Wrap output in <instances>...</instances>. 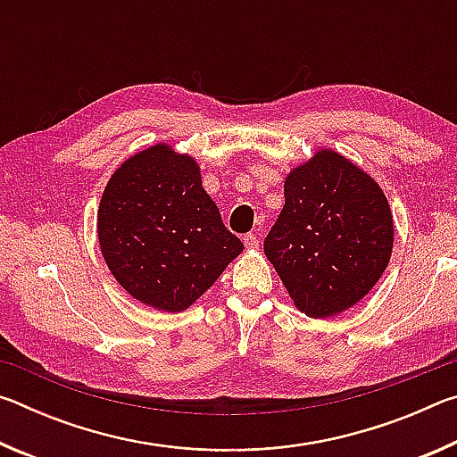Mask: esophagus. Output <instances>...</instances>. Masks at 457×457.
Returning a JSON list of instances; mask_svg holds the SVG:
<instances>
[{
  "mask_svg": "<svg viewBox=\"0 0 457 457\" xmlns=\"http://www.w3.org/2000/svg\"><path fill=\"white\" fill-rule=\"evenodd\" d=\"M244 244H245L247 250H258L260 239H258L256 234H247V236H244Z\"/></svg>",
  "mask_w": 457,
  "mask_h": 457,
  "instance_id": "obj_1",
  "label": "esophagus"
}]
</instances>
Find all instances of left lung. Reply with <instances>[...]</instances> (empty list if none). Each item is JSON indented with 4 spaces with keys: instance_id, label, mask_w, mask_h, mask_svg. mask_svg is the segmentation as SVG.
I'll return each instance as SVG.
<instances>
[{
    "instance_id": "obj_1",
    "label": "left lung",
    "mask_w": 457,
    "mask_h": 457,
    "mask_svg": "<svg viewBox=\"0 0 457 457\" xmlns=\"http://www.w3.org/2000/svg\"><path fill=\"white\" fill-rule=\"evenodd\" d=\"M284 197L266 258L300 312L330 319L365 298L389 264V201L373 177L332 149L294 167Z\"/></svg>"
}]
</instances>
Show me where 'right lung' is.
<instances>
[{
	"instance_id": "add662e5",
	"label": "right lung",
	"mask_w": 457,
	"mask_h": 457,
	"mask_svg": "<svg viewBox=\"0 0 457 457\" xmlns=\"http://www.w3.org/2000/svg\"><path fill=\"white\" fill-rule=\"evenodd\" d=\"M96 231L114 280L165 312L187 311L244 252L201 185L197 161L169 143L120 163L100 199Z\"/></svg>"
}]
</instances>
